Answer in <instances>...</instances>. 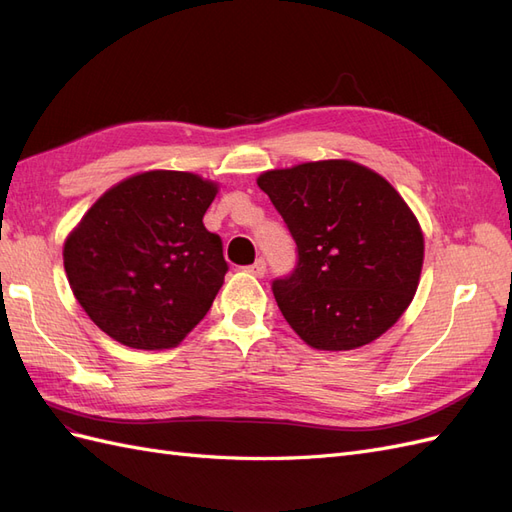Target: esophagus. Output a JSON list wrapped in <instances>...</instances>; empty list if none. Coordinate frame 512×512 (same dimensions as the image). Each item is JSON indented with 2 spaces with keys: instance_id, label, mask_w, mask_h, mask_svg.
I'll return each mask as SVG.
<instances>
[{
  "instance_id": "esophagus-1",
  "label": "esophagus",
  "mask_w": 512,
  "mask_h": 512,
  "mask_svg": "<svg viewBox=\"0 0 512 512\" xmlns=\"http://www.w3.org/2000/svg\"><path fill=\"white\" fill-rule=\"evenodd\" d=\"M244 272H249V274H253V276L261 278L263 274H266V261H263V259L259 257L255 263H251V266H246V268H244Z\"/></svg>"
}]
</instances>
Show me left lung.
I'll use <instances>...</instances> for the list:
<instances>
[{
	"label": "left lung",
	"instance_id": "left-lung-1",
	"mask_svg": "<svg viewBox=\"0 0 512 512\" xmlns=\"http://www.w3.org/2000/svg\"><path fill=\"white\" fill-rule=\"evenodd\" d=\"M283 217L298 261L274 278L287 323L321 351H351L385 334L417 291L421 227L383 176L332 159L257 178Z\"/></svg>",
	"mask_w": 512,
	"mask_h": 512
}]
</instances>
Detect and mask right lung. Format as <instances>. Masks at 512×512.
Instances as JSON below:
<instances>
[{
    "label": "right lung",
    "mask_w": 512,
    "mask_h": 512,
    "mask_svg": "<svg viewBox=\"0 0 512 512\" xmlns=\"http://www.w3.org/2000/svg\"><path fill=\"white\" fill-rule=\"evenodd\" d=\"M217 185L144 172L106 191L65 240L63 266L91 321L131 349H170L210 310L227 274L202 219Z\"/></svg>",
    "instance_id": "right-lung-1"
}]
</instances>
